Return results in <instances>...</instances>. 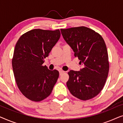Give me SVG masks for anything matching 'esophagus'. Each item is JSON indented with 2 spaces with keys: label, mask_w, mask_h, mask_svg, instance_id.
Returning <instances> with one entry per match:
<instances>
[{
  "label": "esophagus",
  "mask_w": 123,
  "mask_h": 123,
  "mask_svg": "<svg viewBox=\"0 0 123 123\" xmlns=\"http://www.w3.org/2000/svg\"><path fill=\"white\" fill-rule=\"evenodd\" d=\"M65 73V71H64V70H60L59 71V74L60 75H62V74Z\"/></svg>",
  "instance_id": "1"
}]
</instances>
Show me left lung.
I'll return each instance as SVG.
<instances>
[{"label":"left lung","mask_w":123,"mask_h":123,"mask_svg":"<svg viewBox=\"0 0 123 123\" xmlns=\"http://www.w3.org/2000/svg\"><path fill=\"white\" fill-rule=\"evenodd\" d=\"M64 39L74 52L83 68L70 70L67 86L72 95L88 100L98 95L108 76L109 63L105 43L94 30L80 26L61 29Z\"/></svg>","instance_id":"1"}]
</instances>
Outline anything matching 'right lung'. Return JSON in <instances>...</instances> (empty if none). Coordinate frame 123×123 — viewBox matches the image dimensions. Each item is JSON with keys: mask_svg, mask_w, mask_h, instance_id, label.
<instances>
[{"mask_svg": "<svg viewBox=\"0 0 123 123\" xmlns=\"http://www.w3.org/2000/svg\"><path fill=\"white\" fill-rule=\"evenodd\" d=\"M60 36L59 30L34 29L17 42L12 62L13 73L20 91L30 100L38 102L48 97L58 80V70H49L43 64Z\"/></svg>", "mask_w": 123, "mask_h": 123, "instance_id": "obj_1", "label": "right lung"}]
</instances>
